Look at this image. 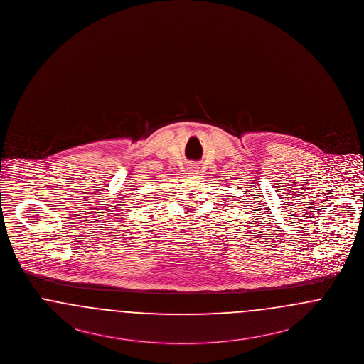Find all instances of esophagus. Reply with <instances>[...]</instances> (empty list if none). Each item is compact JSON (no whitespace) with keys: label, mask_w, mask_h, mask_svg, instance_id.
Returning a JSON list of instances; mask_svg holds the SVG:
<instances>
[{"label":"esophagus","mask_w":364,"mask_h":364,"mask_svg":"<svg viewBox=\"0 0 364 364\" xmlns=\"http://www.w3.org/2000/svg\"><path fill=\"white\" fill-rule=\"evenodd\" d=\"M196 171H198V166H196V165H190V166H188V172H190L191 174H195Z\"/></svg>","instance_id":"34e87169"}]
</instances>
